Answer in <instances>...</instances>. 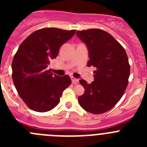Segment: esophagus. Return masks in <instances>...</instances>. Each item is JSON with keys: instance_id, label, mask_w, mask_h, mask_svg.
Segmentation results:
<instances>
[{"instance_id": "1", "label": "esophagus", "mask_w": 147, "mask_h": 147, "mask_svg": "<svg viewBox=\"0 0 147 147\" xmlns=\"http://www.w3.org/2000/svg\"><path fill=\"white\" fill-rule=\"evenodd\" d=\"M71 81H72V82L74 83V85H76V84H78V83H79V80H78V79H76V78H74V76H71Z\"/></svg>"}]
</instances>
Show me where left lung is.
Listing matches in <instances>:
<instances>
[{
    "label": "left lung",
    "instance_id": "1",
    "mask_svg": "<svg viewBox=\"0 0 147 147\" xmlns=\"http://www.w3.org/2000/svg\"><path fill=\"white\" fill-rule=\"evenodd\" d=\"M77 37L86 44L93 71L94 81L80 82L85 93L78 98L83 109L93 114L107 112L119 102L128 85L130 66L127 53L112 35L104 30L90 28L77 31Z\"/></svg>",
    "mask_w": 147,
    "mask_h": 147
}]
</instances>
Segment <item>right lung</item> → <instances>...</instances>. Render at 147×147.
<instances>
[{
    "label": "right lung",
    "instance_id": "1",
    "mask_svg": "<svg viewBox=\"0 0 147 147\" xmlns=\"http://www.w3.org/2000/svg\"><path fill=\"white\" fill-rule=\"evenodd\" d=\"M75 32L41 28L31 34L18 48L11 64L12 80L20 98L32 110L42 113L52 110L71 85L69 76L54 75L47 67Z\"/></svg>",
    "mask_w": 147,
    "mask_h": 147
}]
</instances>
